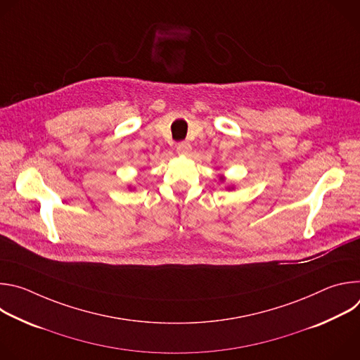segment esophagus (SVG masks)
Masks as SVG:
<instances>
[{"label": "esophagus", "instance_id": "34e87169", "mask_svg": "<svg viewBox=\"0 0 360 360\" xmlns=\"http://www.w3.org/2000/svg\"><path fill=\"white\" fill-rule=\"evenodd\" d=\"M176 150H178V153H181V155H188V153L191 152V143L186 141L179 142V143H176Z\"/></svg>", "mask_w": 360, "mask_h": 360}]
</instances>
